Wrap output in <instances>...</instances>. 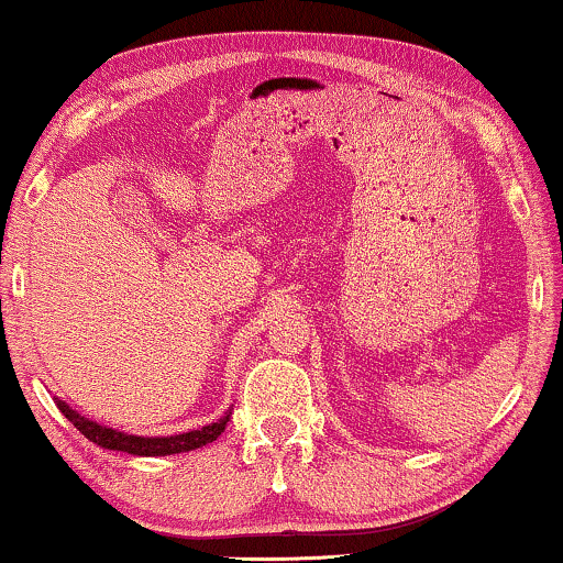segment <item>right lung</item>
Masks as SVG:
<instances>
[{
    "label": "right lung",
    "instance_id": "obj_1",
    "mask_svg": "<svg viewBox=\"0 0 563 563\" xmlns=\"http://www.w3.org/2000/svg\"><path fill=\"white\" fill-rule=\"evenodd\" d=\"M56 406L58 411L67 416L71 424H75L90 442L100 444V448L106 450H121V452H129V455H147V457L175 455V452L203 448V444L214 442L217 437L224 432V427H228V419H230L228 413L219 421H214V424L194 429V432H186V434H175V437H134V434H123V432H115V429L95 424V421L85 419V416H79L77 411H71V408L67 404H62V400H56Z\"/></svg>",
    "mask_w": 563,
    "mask_h": 563
}]
</instances>
